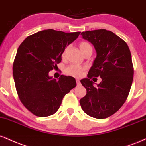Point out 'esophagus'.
Wrapping results in <instances>:
<instances>
[{"instance_id":"esophagus-1","label":"esophagus","mask_w":146,"mask_h":146,"mask_svg":"<svg viewBox=\"0 0 146 146\" xmlns=\"http://www.w3.org/2000/svg\"><path fill=\"white\" fill-rule=\"evenodd\" d=\"M76 83H77V85H80V81L79 79H76Z\"/></svg>"}]
</instances>
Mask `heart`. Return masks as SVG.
<instances>
[{
	"instance_id": "heart-1",
	"label": "heart",
	"mask_w": 146,
	"mask_h": 146,
	"mask_svg": "<svg viewBox=\"0 0 146 146\" xmlns=\"http://www.w3.org/2000/svg\"><path fill=\"white\" fill-rule=\"evenodd\" d=\"M79 46H80V48L81 51L82 52H85L86 50H87L89 47H91L89 43H88L87 42H80V44H79ZM64 56V52H63L62 54V56ZM85 69V68L83 67V66L77 65V64H71L68 66H67L65 68V73L68 75H71V76L75 77V78H80L82 75V73Z\"/></svg>"
}]
</instances>
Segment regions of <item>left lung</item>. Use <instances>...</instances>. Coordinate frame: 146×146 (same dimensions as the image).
Listing matches in <instances>:
<instances>
[{"mask_svg": "<svg viewBox=\"0 0 146 146\" xmlns=\"http://www.w3.org/2000/svg\"><path fill=\"white\" fill-rule=\"evenodd\" d=\"M81 35L96 52L88 78L81 80L87 91L80 99L81 107L91 117L106 118L118 111L129 96L134 74L131 52L126 42L110 31L98 29ZM93 76L102 79L96 87L90 80Z\"/></svg>", "mask_w": 146, "mask_h": 146, "instance_id": "obj_1", "label": "left lung"}]
</instances>
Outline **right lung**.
Here are the masks:
<instances>
[{
    "instance_id": "add662e5",
    "label": "right lung",
    "mask_w": 146,
    "mask_h": 146,
    "mask_svg": "<svg viewBox=\"0 0 146 146\" xmlns=\"http://www.w3.org/2000/svg\"><path fill=\"white\" fill-rule=\"evenodd\" d=\"M80 34L45 30L26 37L17 49L13 64L15 88L22 104L36 116L55 113L63 97L76 86L72 77L60 75L56 80L49 72L57 67L65 47Z\"/></svg>"
}]
</instances>
